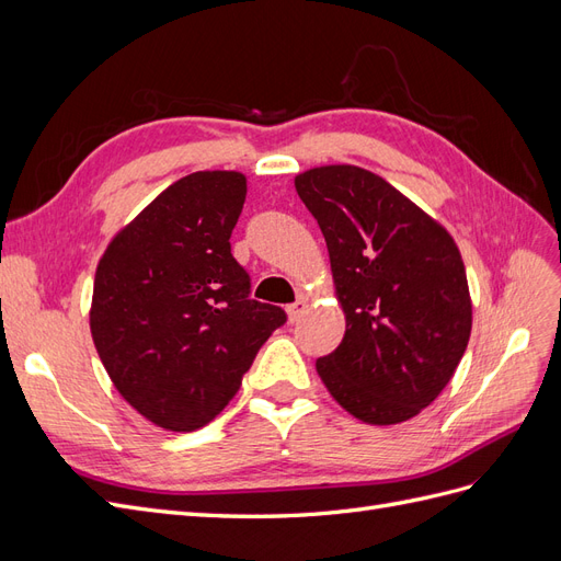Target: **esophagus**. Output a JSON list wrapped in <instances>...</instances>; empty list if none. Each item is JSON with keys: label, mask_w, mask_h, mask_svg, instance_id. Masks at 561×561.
I'll return each instance as SVG.
<instances>
[{"label": "esophagus", "mask_w": 561, "mask_h": 561, "mask_svg": "<svg viewBox=\"0 0 561 561\" xmlns=\"http://www.w3.org/2000/svg\"><path fill=\"white\" fill-rule=\"evenodd\" d=\"M287 311V318H290L293 322L304 313V311H307V301H304V299H299V301H295V304H290V307H287L285 309Z\"/></svg>", "instance_id": "34e87169"}]
</instances>
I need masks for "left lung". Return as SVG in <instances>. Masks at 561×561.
I'll return each instance as SVG.
<instances>
[{
  "mask_svg": "<svg viewBox=\"0 0 561 561\" xmlns=\"http://www.w3.org/2000/svg\"><path fill=\"white\" fill-rule=\"evenodd\" d=\"M325 236L342 344L316 360L348 414L371 426L410 421L461 363L472 301L451 233L383 178L358 165L309 168L295 178Z\"/></svg>",
  "mask_w": 561,
  "mask_h": 561,
  "instance_id": "obj_1",
  "label": "left lung"
}]
</instances>
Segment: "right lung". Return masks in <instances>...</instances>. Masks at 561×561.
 <instances>
[{
	"label": "right lung",
	"mask_w": 561,
	"mask_h": 561,
	"mask_svg": "<svg viewBox=\"0 0 561 561\" xmlns=\"http://www.w3.org/2000/svg\"><path fill=\"white\" fill-rule=\"evenodd\" d=\"M248 180L173 182L110 241L95 268L91 334L114 388L154 426L192 433L239 393L285 311L250 299L231 254Z\"/></svg>",
	"instance_id": "1"
}]
</instances>
